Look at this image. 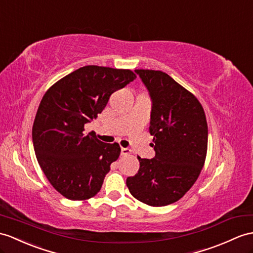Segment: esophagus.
Wrapping results in <instances>:
<instances>
[{"instance_id":"esophagus-1","label":"esophagus","mask_w":253,"mask_h":253,"mask_svg":"<svg viewBox=\"0 0 253 253\" xmlns=\"http://www.w3.org/2000/svg\"><path fill=\"white\" fill-rule=\"evenodd\" d=\"M131 149L130 148H121V156H127L130 155Z\"/></svg>"}]
</instances>
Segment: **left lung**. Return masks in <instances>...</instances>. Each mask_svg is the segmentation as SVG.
<instances>
[{"instance_id": "8db88e82", "label": "left lung", "mask_w": 253, "mask_h": 253, "mask_svg": "<svg viewBox=\"0 0 253 253\" xmlns=\"http://www.w3.org/2000/svg\"><path fill=\"white\" fill-rule=\"evenodd\" d=\"M151 100L149 131L155 158L139 160V169L127 177L135 199L166 206L180 200L204 166L208 127L204 109L192 93L161 71L135 70Z\"/></svg>"}]
</instances>
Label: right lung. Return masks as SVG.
Segmentation results:
<instances>
[{
    "label": "right lung",
    "mask_w": 253,
    "mask_h": 253,
    "mask_svg": "<svg viewBox=\"0 0 253 253\" xmlns=\"http://www.w3.org/2000/svg\"><path fill=\"white\" fill-rule=\"evenodd\" d=\"M136 78L130 70L87 65L60 79L42 96L32 139L47 179L72 201L88 200L102 188L119 145L105 144L84 125L103 112L110 95Z\"/></svg>",
    "instance_id": "obj_1"
}]
</instances>
